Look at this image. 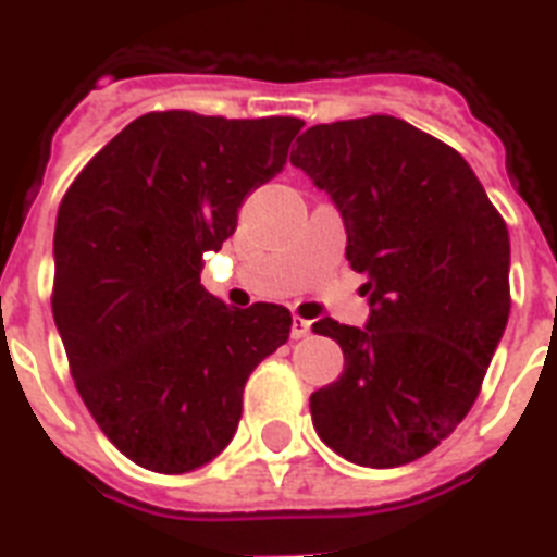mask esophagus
I'll list each match as a JSON object with an SVG mask.
<instances>
[{"instance_id":"esophagus-1","label":"esophagus","mask_w":557,"mask_h":557,"mask_svg":"<svg viewBox=\"0 0 557 557\" xmlns=\"http://www.w3.org/2000/svg\"><path fill=\"white\" fill-rule=\"evenodd\" d=\"M309 332H311L309 320H302L300 314H294V318H292V337H294V341H300V337H309Z\"/></svg>"}]
</instances>
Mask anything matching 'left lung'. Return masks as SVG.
I'll use <instances>...</instances> for the list:
<instances>
[{
	"mask_svg": "<svg viewBox=\"0 0 557 557\" xmlns=\"http://www.w3.org/2000/svg\"><path fill=\"white\" fill-rule=\"evenodd\" d=\"M302 169L343 214L369 323L325 318L346 369L309 400L320 441L357 467L423 458L481 392L509 320V232L455 148L397 116L314 125Z\"/></svg>",
	"mask_w": 557,
	"mask_h": 557,
	"instance_id": "obj_1",
	"label": "left lung"
}]
</instances>
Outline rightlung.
Wrapping results in <instances>:
<instances>
[{
    "label": "right lung",
    "instance_id": "obj_1",
    "mask_svg": "<svg viewBox=\"0 0 557 557\" xmlns=\"http://www.w3.org/2000/svg\"><path fill=\"white\" fill-rule=\"evenodd\" d=\"M297 116L225 120L151 111L116 134L62 197L53 320L76 392L137 467L183 474L232 443L243 388L292 332L274 302L228 309L202 255L283 171Z\"/></svg>",
    "mask_w": 557,
    "mask_h": 557
}]
</instances>
